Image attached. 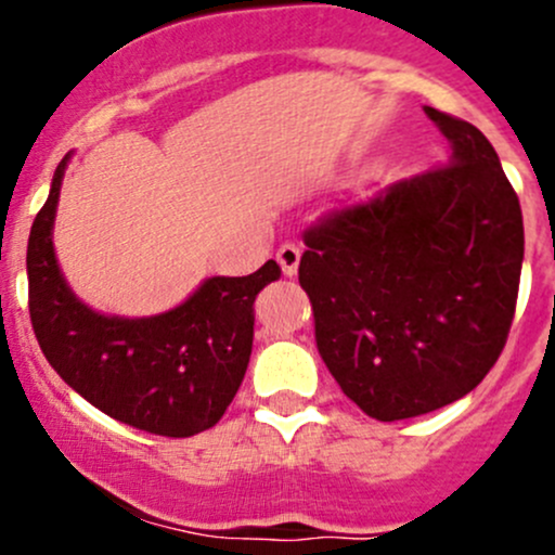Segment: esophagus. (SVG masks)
<instances>
[{
	"mask_svg": "<svg viewBox=\"0 0 555 555\" xmlns=\"http://www.w3.org/2000/svg\"><path fill=\"white\" fill-rule=\"evenodd\" d=\"M276 260H279V266H282L284 276H295V273H298V262H300V246L295 242H284L282 246H279Z\"/></svg>",
	"mask_w": 555,
	"mask_h": 555,
	"instance_id": "esophagus-1",
	"label": "esophagus"
}]
</instances>
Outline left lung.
Wrapping results in <instances>:
<instances>
[{"label":"left lung","instance_id":"1","mask_svg":"<svg viewBox=\"0 0 555 555\" xmlns=\"http://www.w3.org/2000/svg\"><path fill=\"white\" fill-rule=\"evenodd\" d=\"M424 112L451 142L449 164L319 217L298 268L324 365L378 422L422 416L473 391L516 317V190L473 122Z\"/></svg>","mask_w":555,"mask_h":555}]
</instances>
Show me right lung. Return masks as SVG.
Returning <instances> with one entry per match:
<instances>
[{
    "instance_id": "1",
    "label": "right lung",
    "mask_w": 555,
    "mask_h": 555,
    "mask_svg": "<svg viewBox=\"0 0 555 555\" xmlns=\"http://www.w3.org/2000/svg\"><path fill=\"white\" fill-rule=\"evenodd\" d=\"M66 155L35 217L26 249L31 327L44 360L77 395L128 427L190 438L215 427L244 382L255 298L282 276L268 260L249 276H211L177 309L144 319L104 317L66 287L53 220Z\"/></svg>"
}]
</instances>
